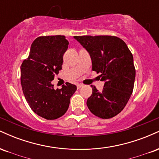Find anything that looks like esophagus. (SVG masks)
Returning <instances> with one entry per match:
<instances>
[{
  "label": "esophagus",
  "instance_id": "34e87169",
  "mask_svg": "<svg viewBox=\"0 0 159 159\" xmlns=\"http://www.w3.org/2000/svg\"><path fill=\"white\" fill-rule=\"evenodd\" d=\"M84 87V85L82 84H78L77 85V87H78V89H80V88H81V87Z\"/></svg>",
  "mask_w": 159,
  "mask_h": 159
}]
</instances>
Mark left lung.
<instances>
[{"label":"left lung","instance_id":"1","mask_svg":"<svg viewBox=\"0 0 159 159\" xmlns=\"http://www.w3.org/2000/svg\"><path fill=\"white\" fill-rule=\"evenodd\" d=\"M90 54L93 70L101 73L105 82L99 92L93 93L87 101L92 114L102 119L114 117L123 110L132 93L135 69L132 54L125 42L116 36H74Z\"/></svg>","mask_w":159,"mask_h":159}]
</instances>
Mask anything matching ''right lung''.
I'll return each instance as SVG.
<instances>
[{"label":"right lung","instance_id":"add662e5","mask_svg":"<svg viewBox=\"0 0 159 159\" xmlns=\"http://www.w3.org/2000/svg\"><path fill=\"white\" fill-rule=\"evenodd\" d=\"M69 42L64 36H40L33 42L28 57L21 66V84L27 103L34 113L46 120L61 117L68 110L77 87L66 83L54 88L52 81L61 70Z\"/></svg>","mask_w":159,"mask_h":159}]
</instances>
